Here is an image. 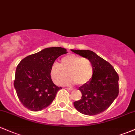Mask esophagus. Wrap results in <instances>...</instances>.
I'll return each mask as SVG.
<instances>
[{
	"label": "esophagus",
	"mask_w": 135,
	"mask_h": 135,
	"mask_svg": "<svg viewBox=\"0 0 135 135\" xmlns=\"http://www.w3.org/2000/svg\"><path fill=\"white\" fill-rule=\"evenodd\" d=\"M66 89H68V90H69V91H73V89L72 88H66Z\"/></svg>",
	"instance_id": "1"
}]
</instances>
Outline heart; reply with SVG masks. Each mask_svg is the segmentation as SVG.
<instances>
[{
    "label": "heart",
    "instance_id": "heart-1",
    "mask_svg": "<svg viewBox=\"0 0 135 135\" xmlns=\"http://www.w3.org/2000/svg\"><path fill=\"white\" fill-rule=\"evenodd\" d=\"M93 72V66L89 59L70 54L63 56L60 64L57 62L52 64L50 76L53 82L58 85H63L69 76L71 77L70 83L82 85L91 80Z\"/></svg>",
    "mask_w": 135,
    "mask_h": 135
}]
</instances>
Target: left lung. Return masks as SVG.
I'll return each instance as SVG.
<instances>
[{"label":"left lung","instance_id":"8db88e82","mask_svg":"<svg viewBox=\"0 0 135 135\" xmlns=\"http://www.w3.org/2000/svg\"><path fill=\"white\" fill-rule=\"evenodd\" d=\"M71 51L89 59L94 68L91 80L79 88L82 98L73 103L74 106L80 113L86 115H96L104 112L118 95V73L108 62L92 51Z\"/></svg>","mask_w":135,"mask_h":135}]
</instances>
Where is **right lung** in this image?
<instances>
[{"mask_svg": "<svg viewBox=\"0 0 135 135\" xmlns=\"http://www.w3.org/2000/svg\"><path fill=\"white\" fill-rule=\"evenodd\" d=\"M65 48H45L24 58L16 69L14 87L17 97L25 108L41 111L53 101L62 89L52 81L50 69L59 56L67 53Z\"/></svg>", "mask_w": 135, "mask_h": 135, "instance_id": "obj_1", "label": "right lung"}]
</instances>
